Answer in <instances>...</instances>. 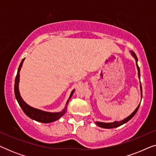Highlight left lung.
<instances>
[{
  "label": "left lung",
  "mask_w": 156,
  "mask_h": 156,
  "mask_svg": "<svg viewBox=\"0 0 156 156\" xmlns=\"http://www.w3.org/2000/svg\"><path fill=\"white\" fill-rule=\"evenodd\" d=\"M132 52V55H133V57H135L136 59V66H137V68H138V76L140 77V69H139V67H138V65L137 64V62H138V58L137 57H136V55H135V53L131 52ZM140 90H141V97H142V87H141V84H140ZM140 106V105H139ZM139 106H138L137 108H136V110L134 111V112L132 113V114L130 115L129 116H128L126 119H123V121H119V122H118V121H114V122H112V123H101V122H97L96 123H97V126H99L101 127V128H104V129H112V128H115V127H118V126H120L123 125V123H126L127 121H129L130 119H131L132 118H133L134 115H135L136 114V112H137V111L138 109V108H139Z\"/></svg>",
  "instance_id": "1"
}]
</instances>
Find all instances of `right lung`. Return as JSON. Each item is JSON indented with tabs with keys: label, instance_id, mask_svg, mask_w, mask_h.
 <instances>
[{
	"label": "right lung",
	"instance_id": "right-lung-1",
	"mask_svg": "<svg viewBox=\"0 0 156 156\" xmlns=\"http://www.w3.org/2000/svg\"><path fill=\"white\" fill-rule=\"evenodd\" d=\"M24 59H23V60L21 61L20 65L19 66L18 69V73H17V75L16 76V80H15V86H14V91H15V96H16V98L18 101L19 105L22 108L23 112L25 114L27 115V116L30 117V118L32 119H34V120L39 121V122L42 123H50L52 122V121H55L59 119L62 116H63L64 114L66 112V109H64L62 112L59 113H50V112H43V111L37 109V108H33L31 106L25 103V102L23 101L21 98L20 93H19L18 90V83H19V77H20V74H19V72H20V68L22 67L23 61H24ZM74 90L72 91L71 94H70L69 99H68L67 102V104L69 102V100L70 98L73 94ZM66 108V107H65Z\"/></svg>",
	"mask_w": 156,
	"mask_h": 156
}]
</instances>
